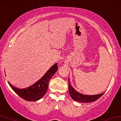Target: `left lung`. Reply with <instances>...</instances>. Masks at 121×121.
Instances as JSON below:
<instances>
[{
	"instance_id": "8db88e82",
	"label": "left lung",
	"mask_w": 121,
	"mask_h": 121,
	"mask_svg": "<svg viewBox=\"0 0 121 121\" xmlns=\"http://www.w3.org/2000/svg\"><path fill=\"white\" fill-rule=\"evenodd\" d=\"M69 92L71 97L74 101L82 102V103H90V102L95 101L104 94V92L102 94L95 95H86L82 94L75 90L71 86L69 79Z\"/></svg>"
}]
</instances>
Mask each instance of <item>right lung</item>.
Returning <instances> with one entry per match:
<instances>
[{
	"label": "right lung",
	"instance_id": "right-lung-1",
	"mask_svg": "<svg viewBox=\"0 0 121 121\" xmlns=\"http://www.w3.org/2000/svg\"><path fill=\"white\" fill-rule=\"evenodd\" d=\"M58 70L57 63H56L38 81L27 88L19 89L9 82L11 88L18 96L27 101H37L45 95L47 91L50 80Z\"/></svg>",
	"mask_w": 121,
	"mask_h": 121
}]
</instances>
